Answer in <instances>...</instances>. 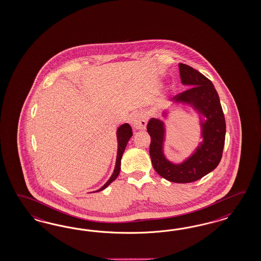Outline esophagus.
Masks as SVG:
<instances>
[{
	"instance_id": "34e87169",
	"label": "esophagus",
	"mask_w": 261,
	"mask_h": 261,
	"mask_svg": "<svg viewBox=\"0 0 261 261\" xmlns=\"http://www.w3.org/2000/svg\"><path fill=\"white\" fill-rule=\"evenodd\" d=\"M130 124L137 130L138 129H145L146 124H147V119H146L145 115L142 112L136 113L130 118Z\"/></svg>"
}]
</instances>
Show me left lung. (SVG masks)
I'll list each match as a JSON object with an SVG mask.
<instances>
[{"label":"left lung","instance_id":"obj_1","mask_svg":"<svg viewBox=\"0 0 261 261\" xmlns=\"http://www.w3.org/2000/svg\"><path fill=\"white\" fill-rule=\"evenodd\" d=\"M179 70L182 85L190 89L175 95L172 100L176 106H190L196 112L202 142H199L190 156L176 164L166 158L164 150L165 121L152 118L147 124V132L151 138V161L156 172L167 181L184 184L197 181L219 165L225 144L226 121L219 96L212 81L186 64H179ZM169 113V110L164 111L162 117L167 119Z\"/></svg>","mask_w":261,"mask_h":261}]
</instances>
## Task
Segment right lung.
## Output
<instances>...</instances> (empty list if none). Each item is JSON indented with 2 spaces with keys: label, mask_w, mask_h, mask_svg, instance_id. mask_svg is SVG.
Here are the masks:
<instances>
[{
  "label": "right lung",
  "mask_w": 261,
  "mask_h": 261,
  "mask_svg": "<svg viewBox=\"0 0 261 261\" xmlns=\"http://www.w3.org/2000/svg\"><path fill=\"white\" fill-rule=\"evenodd\" d=\"M133 132H132V128L128 124V123H124L121 124L120 126L117 129V141H118V151H117V160H116V166L114 168L113 174L111 175L109 180L103 185L102 187L99 190H95L96 191H101V190H105L111 182H114L117 177L119 176V171H120V162H121V158L123 155V152L125 150L126 147L127 142L130 140V138L132 137Z\"/></svg>",
  "instance_id": "obj_1"
}]
</instances>
